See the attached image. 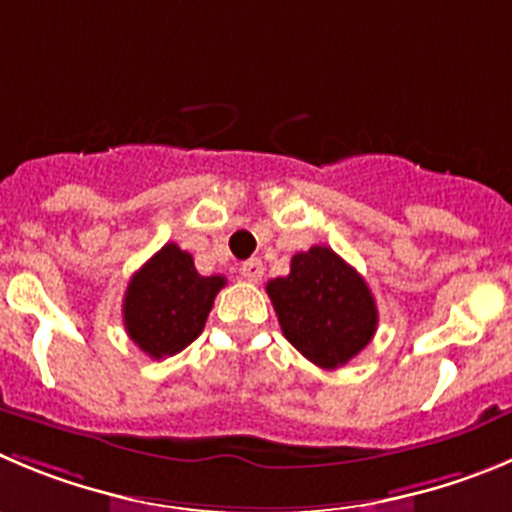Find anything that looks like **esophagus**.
<instances>
[{"mask_svg": "<svg viewBox=\"0 0 512 512\" xmlns=\"http://www.w3.org/2000/svg\"><path fill=\"white\" fill-rule=\"evenodd\" d=\"M240 275L247 283H260L262 275H265V267H262V262L257 257H250V260H245L240 265Z\"/></svg>", "mask_w": 512, "mask_h": 512, "instance_id": "1", "label": "esophagus"}]
</instances>
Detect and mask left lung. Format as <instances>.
<instances>
[{"label": "left lung", "mask_w": 512, "mask_h": 512, "mask_svg": "<svg viewBox=\"0 0 512 512\" xmlns=\"http://www.w3.org/2000/svg\"><path fill=\"white\" fill-rule=\"evenodd\" d=\"M283 336L321 369L364 351L379 326L366 280L331 247L313 245L290 260V275L267 283Z\"/></svg>", "instance_id": "obj_1"}]
</instances>
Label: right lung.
<instances>
[{"label":"right lung","mask_w":512,"mask_h":512,"mask_svg":"<svg viewBox=\"0 0 512 512\" xmlns=\"http://www.w3.org/2000/svg\"><path fill=\"white\" fill-rule=\"evenodd\" d=\"M222 275H199L194 257L169 242L131 278L123 298V326L151 358L184 351L204 331Z\"/></svg>","instance_id":"right-lung-1"}]
</instances>
